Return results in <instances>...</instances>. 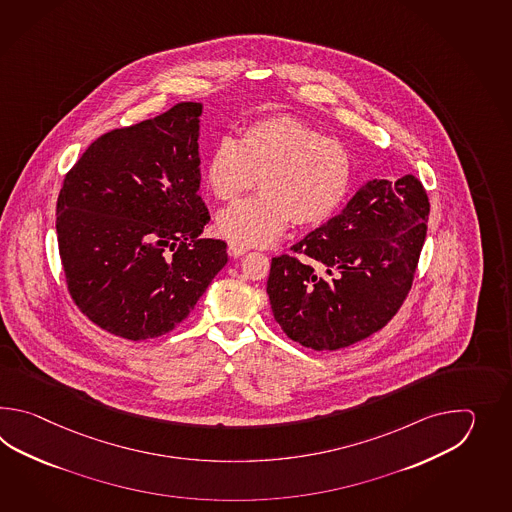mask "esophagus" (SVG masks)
Here are the masks:
<instances>
[{"label": "esophagus", "mask_w": 512, "mask_h": 512, "mask_svg": "<svg viewBox=\"0 0 512 512\" xmlns=\"http://www.w3.org/2000/svg\"><path fill=\"white\" fill-rule=\"evenodd\" d=\"M229 252L232 256H241V254H245V252H249V247H243L240 243H236V241H229Z\"/></svg>", "instance_id": "esophagus-1"}]
</instances>
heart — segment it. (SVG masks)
Masks as SVG:
<instances>
[{
  "label": "heart",
  "instance_id": "heart-1",
  "mask_svg": "<svg viewBox=\"0 0 512 512\" xmlns=\"http://www.w3.org/2000/svg\"><path fill=\"white\" fill-rule=\"evenodd\" d=\"M258 179V196L223 208L216 229L243 247H265L289 221L315 229L337 214L353 183V161L337 141L302 120L278 115L256 120L240 139L221 137L205 164L208 190L232 201Z\"/></svg>",
  "mask_w": 512,
  "mask_h": 512
}]
</instances>
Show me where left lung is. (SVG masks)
Segmentation results:
<instances>
[{
  "label": "left lung",
  "instance_id": "1",
  "mask_svg": "<svg viewBox=\"0 0 512 512\" xmlns=\"http://www.w3.org/2000/svg\"><path fill=\"white\" fill-rule=\"evenodd\" d=\"M428 214L414 175L370 179L338 216L293 245L294 254L272 258L267 294L283 333L333 351L386 326L412 287Z\"/></svg>",
  "mask_w": 512,
  "mask_h": 512
}]
</instances>
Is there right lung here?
Segmentation results:
<instances>
[{"mask_svg": "<svg viewBox=\"0 0 512 512\" xmlns=\"http://www.w3.org/2000/svg\"><path fill=\"white\" fill-rule=\"evenodd\" d=\"M203 104L98 137L66 175L56 234L80 311L111 335L157 338L179 326L229 261L227 243L201 238Z\"/></svg>", "mask_w": 512, "mask_h": 512, "instance_id": "1", "label": "right lung"}]
</instances>
